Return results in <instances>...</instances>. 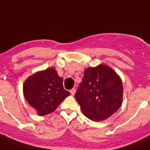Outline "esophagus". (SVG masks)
I'll list each match as a JSON object with an SVG mask.
<instances>
[{
	"mask_svg": "<svg viewBox=\"0 0 150 150\" xmlns=\"http://www.w3.org/2000/svg\"><path fill=\"white\" fill-rule=\"evenodd\" d=\"M75 91H76V90L75 89V88H72L71 91H70V92H71V94L72 95H74L75 94Z\"/></svg>",
	"mask_w": 150,
	"mask_h": 150,
	"instance_id": "1",
	"label": "esophagus"
}]
</instances>
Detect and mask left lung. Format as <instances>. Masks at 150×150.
Listing matches in <instances>:
<instances>
[{
	"label": "left lung",
	"mask_w": 150,
	"mask_h": 150,
	"mask_svg": "<svg viewBox=\"0 0 150 150\" xmlns=\"http://www.w3.org/2000/svg\"><path fill=\"white\" fill-rule=\"evenodd\" d=\"M122 83L110 67L101 64L84 71L75 97L85 116L93 121L105 120L122 104Z\"/></svg>",
	"instance_id": "obj_1"
}]
</instances>
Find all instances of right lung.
Returning <instances> with one entry per match:
<instances>
[{
    "instance_id": "1",
    "label": "right lung",
    "mask_w": 150,
    "mask_h": 150,
    "mask_svg": "<svg viewBox=\"0 0 150 150\" xmlns=\"http://www.w3.org/2000/svg\"><path fill=\"white\" fill-rule=\"evenodd\" d=\"M24 95L39 115H48L56 110L70 92L64 88L63 79L54 68H47L30 76L24 82Z\"/></svg>"
}]
</instances>
